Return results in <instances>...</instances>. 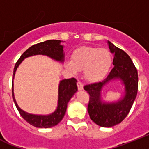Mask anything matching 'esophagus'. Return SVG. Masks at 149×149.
I'll use <instances>...</instances> for the list:
<instances>
[{"instance_id":"esophagus-1","label":"esophagus","mask_w":149,"mask_h":149,"mask_svg":"<svg viewBox=\"0 0 149 149\" xmlns=\"http://www.w3.org/2000/svg\"><path fill=\"white\" fill-rule=\"evenodd\" d=\"M77 86H78L79 90H82V89H83V84L81 82H77Z\"/></svg>"}]
</instances>
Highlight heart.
<instances>
[{"label": "heart", "instance_id": "heart-1", "mask_svg": "<svg viewBox=\"0 0 149 149\" xmlns=\"http://www.w3.org/2000/svg\"><path fill=\"white\" fill-rule=\"evenodd\" d=\"M112 63V56L107 49L82 46L73 52L71 61L67 62V67L73 73L83 70L85 79L96 82L105 78Z\"/></svg>", "mask_w": 149, "mask_h": 149}]
</instances>
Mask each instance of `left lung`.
Segmentation results:
<instances>
[{
    "label": "left lung",
    "instance_id": "1",
    "mask_svg": "<svg viewBox=\"0 0 149 149\" xmlns=\"http://www.w3.org/2000/svg\"><path fill=\"white\" fill-rule=\"evenodd\" d=\"M109 48L114 55V67L105 79L84 86L89 97L88 106L90 118L103 127H110L121 123L128 115L138 91V73L134 63L125 51L108 41ZM119 79L125 85V95L118 102L107 103L101 100V90L104 85Z\"/></svg>",
    "mask_w": 149,
    "mask_h": 149
}]
</instances>
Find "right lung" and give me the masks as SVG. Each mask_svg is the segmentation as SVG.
Returning <instances> with one entry per match:
<instances>
[{"label": "right lung", "mask_w": 149, "mask_h": 149, "mask_svg": "<svg viewBox=\"0 0 149 149\" xmlns=\"http://www.w3.org/2000/svg\"><path fill=\"white\" fill-rule=\"evenodd\" d=\"M61 41L58 40H49L44 41V42L33 45L21 55L14 67L12 82L13 99L15 107L17 108L22 117L27 122L29 123L30 125H33L36 127L49 128V127L55 126L61 121L65 115L67 103L78 90V88L76 85L77 81L75 78L63 79L61 81L58 86V107L55 112L49 115H46V116L33 115V114H30L23 111L22 109L19 108L17 103L15 101L13 92V79L15 76V71L17 70L19 64L22 62L24 58L30 56H33V55H46L56 61H60L63 63L64 58V50H63L64 46L61 45Z\"/></svg>", "instance_id": "obj_1"}]
</instances>
